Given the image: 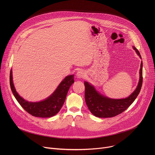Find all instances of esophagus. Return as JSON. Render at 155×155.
Wrapping results in <instances>:
<instances>
[{"mask_svg":"<svg viewBox=\"0 0 155 155\" xmlns=\"http://www.w3.org/2000/svg\"><path fill=\"white\" fill-rule=\"evenodd\" d=\"M86 76V73L83 71H80L77 73V77L78 78H84Z\"/></svg>","mask_w":155,"mask_h":155,"instance_id":"34e87169","label":"esophagus"}]
</instances>
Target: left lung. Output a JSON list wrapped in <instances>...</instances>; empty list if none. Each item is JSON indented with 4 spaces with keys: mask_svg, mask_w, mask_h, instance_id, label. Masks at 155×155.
I'll return each instance as SVG.
<instances>
[{
    "mask_svg": "<svg viewBox=\"0 0 155 155\" xmlns=\"http://www.w3.org/2000/svg\"><path fill=\"white\" fill-rule=\"evenodd\" d=\"M137 54L141 58L138 50L133 47ZM142 61L140 64V78L136 90L129 97L125 99H114L107 97L98 93L93 86L84 81L85 102L90 112L96 117L99 118H110L115 117L125 110L132 104L139 95L143 81Z\"/></svg>",
    "mask_w": 155,
    "mask_h": 155,
    "instance_id": "left-lung-1",
    "label": "left lung"
}]
</instances>
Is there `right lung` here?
Listing matches in <instances>:
<instances>
[{"label": "right lung", "instance_id": "obj_1", "mask_svg": "<svg viewBox=\"0 0 155 155\" xmlns=\"http://www.w3.org/2000/svg\"><path fill=\"white\" fill-rule=\"evenodd\" d=\"M74 83V75H68L61 81L55 91L47 99L38 102H31L25 100L18 94L13 83L12 70L10 74L11 90L18 103L28 113L34 117L40 118L53 117L60 111L69 88Z\"/></svg>", "mask_w": 155, "mask_h": 155}]
</instances>
